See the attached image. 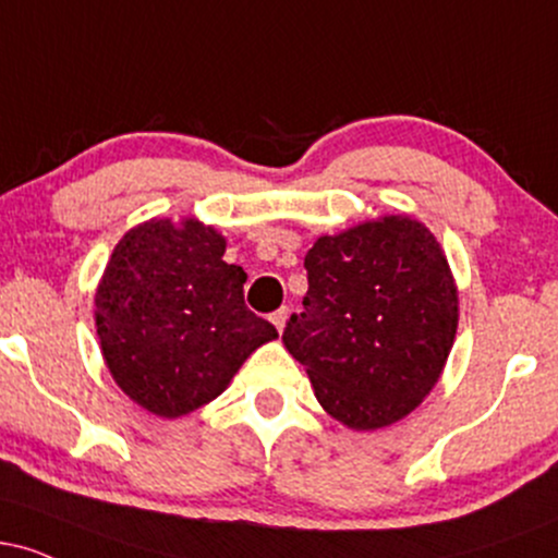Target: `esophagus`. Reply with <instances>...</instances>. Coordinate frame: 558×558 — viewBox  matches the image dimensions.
Here are the masks:
<instances>
[{"instance_id": "obj_1", "label": "esophagus", "mask_w": 558, "mask_h": 558, "mask_svg": "<svg viewBox=\"0 0 558 558\" xmlns=\"http://www.w3.org/2000/svg\"><path fill=\"white\" fill-rule=\"evenodd\" d=\"M288 315H291V310H288V306H280L278 312H275V315L270 317L272 319V325L275 328H278V332H283V328H286V323H288Z\"/></svg>"}]
</instances>
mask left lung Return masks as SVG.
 Wrapping results in <instances>:
<instances>
[{
	"label": "left lung",
	"mask_w": 558,
	"mask_h": 558,
	"mask_svg": "<svg viewBox=\"0 0 558 558\" xmlns=\"http://www.w3.org/2000/svg\"><path fill=\"white\" fill-rule=\"evenodd\" d=\"M304 267V312L283 343L319 407L364 433L412 414L444 375L459 325L457 280L430 228L412 215L364 220L319 235Z\"/></svg>",
	"instance_id": "8db88e82"
}]
</instances>
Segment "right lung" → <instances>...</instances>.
<instances>
[{"label":"right lung","mask_w":558,"mask_h":558,"mask_svg":"<svg viewBox=\"0 0 558 558\" xmlns=\"http://www.w3.org/2000/svg\"><path fill=\"white\" fill-rule=\"evenodd\" d=\"M226 235L196 217L131 228L101 272L94 319L120 390L162 420L215 401L241 364L278 338L243 304L246 272L228 265Z\"/></svg>","instance_id":"add662e5"}]
</instances>
